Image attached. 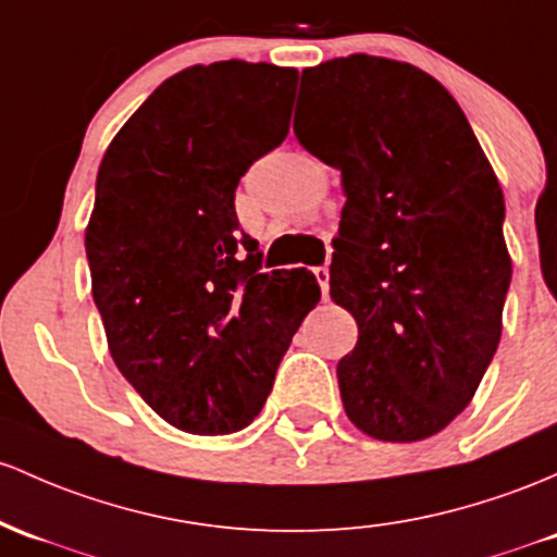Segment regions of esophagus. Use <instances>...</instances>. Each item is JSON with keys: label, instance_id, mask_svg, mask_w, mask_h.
Returning <instances> with one entry per match:
<instances>
[{"label": "esophagus", "instance_id": "34e87169", "mask_svg": "<svg viewBox=\"0 0 557 557\" xmlns=\"http://www.w3.org/2000/svg\"><path fill=\"white\" fill-rule=\"evenodd\" d=\"M314 277H317V283H320V288H322V298H327V293H330V269L327 267H317Z\"/></svg>", "mask_w": 557, "mask_h": 557}]
</instances>
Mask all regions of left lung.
<instances>
[{
    "instance_id": "8db88e82",
    "label": "left lung",
    "mask_w": 557,
    "mask_h": 557,
    "mask_svg": "<svg viewBox=\"0 0 557 557\" xmlns=\"http://www.w3.org/2000/svg\"><path fill=\"white\" fill-rule=\"evenodd\" d=\"M304 87L293 132L341 171L346 195L330 296L359 338L338 362L341 399L368 436L420 442L470 405L503 335V187L425 71L348 54L304 71Z\"/></svg>"
}]
</instances>
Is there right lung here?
<instances>
[{"mask_svg":"<svg viewBox=\"0 0 557 557\" xmlns=\"http://www.w3.org/2000/svg\"><path fill=\"white\" fill-rule=\"evenodd\" d=\"M296 76L243 60L180 71L121 126L97 171L84 246L110 357L180 431L246 428L320 301L307 269L259 272V243L235 213L240 176L288 137Z\"/></svg>","mask_w":557,"mask_h":557,"instance_id":"obj_1","label":"right lung"}]
</instances>
